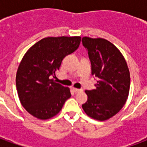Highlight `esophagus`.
Masks as SVG:
<instances>
[{
    "mask_svg": "<svg viewBox=\"0 0 147 147\" xmlns=\"http://www.w3.org/2000/svg\"><path fill=\"white\" fill-rule=\"evenodd\" d=\"M73 91L75 93H79V92H81V91H83V90L77 89V88H73Z\"/></svg>",
    "mask_w": 147,
    "mask_h": 147,
    "instance_id": "1",
    "label": "esophagus"
}]
</instances>
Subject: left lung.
Returning <instances> with one entry per match:
<instances>
[{"mask_svg": "<svg viewBox=\"0 0 147 147\" xmlns=\"http://www.w3.org/2000/svg\"><path fill=\"white\" fill-rule=\"evenodd\" d=\"M91 63V75L98 78L96 89L85 90L87 101L82 105L88 117L109 120L123 108L129 94L130 72L122 53L106 39L83 37Z\"/></svg>", "mask_w": 147, "mask_h": 147, "instance_id": "1", "label": "left lung"}]
</instances>
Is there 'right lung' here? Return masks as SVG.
<instances>
[{"mask_svg": "<svg viewBox=\"0 0 147 147\" xmlns=\"http://www.w3.org/2000/svg\"><path fill=\"white\" fill-rule=\"evenodd\" d=\"M80 36L47 37L30 47L20 63L16 83L24 109L39 120L55 117L71 97L70 89L52 77L67 55L76 51Z\"/></svg>", "mask_w": 147, "mask_h": 147, "instance_id": "add662e5", "label": "right lung"}]
</instances>
